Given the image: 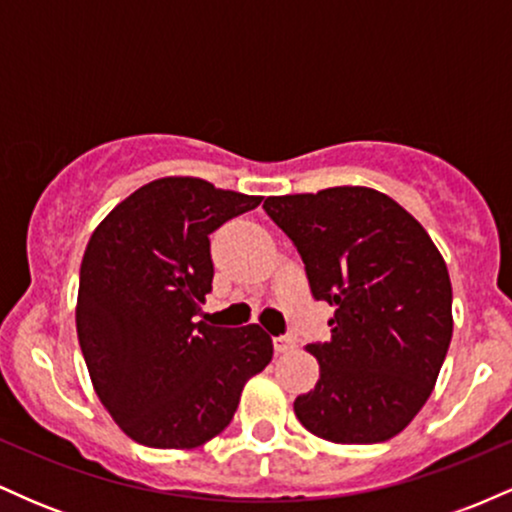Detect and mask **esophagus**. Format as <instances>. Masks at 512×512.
Listing matches in <instances>:
<instances>
[{
	"label": "esophagus",
	"mask_w": 512,
	"mask_h": 512,
	"mask_svg": "<svg viewBox=\"0 0 512 512\" xmlns=\"http://www.w3.org/2000/svg\"><path fill=\"white\" fill-rule=\"evenodd\" d=\"M272 342H274L276 354H286V351H291L293 346H296V337H293V334H279V337H274Z\"/></svg>",
	"instance_id": "1"
}]
</instances>
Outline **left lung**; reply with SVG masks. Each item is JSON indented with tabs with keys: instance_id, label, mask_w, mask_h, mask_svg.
<instances>
[{
	"instance_id": "1",
	"label": "left lung",
	"mask_w": 512,
	"mask_h": 512,
	"mask_svg": "<svg viewBox=\"0 0 512 512\" xmlns=\"http://www.w3.org/2000/svg\"><path fill=\"white\" fill-rule=\"evenodd\" d=\"M315 301L334 305L330 342L308 344L320 380L293 411L315 436L366 445L419 414L452 339L448 267L419 221L370 187L267 197Z\"/></svg>"
}]
</instances>
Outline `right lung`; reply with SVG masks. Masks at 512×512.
Wrapping results in <instances>:
<instances>
[{"instance_id":"1","label":"right lung","mask_w":512,"mask_h":512,"mask_svg":"<svg viewBox=\"0 0 512 512\" xmlns=\"http://www.w3.org/2000/svg\"><path fill=\"white\" fill-rule=\"evenodd\" d=\"M260 202L199 178H161L88 240L76 334L96 395L137 443L199 448L219 436L245 383L272 361L260 325L197 320L214 279L209 236Z\"/></svg>"}]
</instances>
